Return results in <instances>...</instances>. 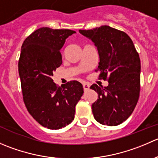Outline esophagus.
<instances>
[{"label": "esophagus", "instance_id": "esophagus-1", "mask_svg": "<svg viewBox=\"0 0 158 158\" xmlns=\"http://www.w3.org/2000/svg\"><path fill=\"white\" fill-rule=\"evenodd\" d=\"M89 88H90V85H89V84H87V83L83 84V89H84V91H87V90H89Z\"/></svg>", "mask_w": 158, "mask_h": 158}]
</instances>
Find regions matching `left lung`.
I'll use <instances>...</instances> for the list:
<instances>
[{
    "label": "left lung",
    "instance_id": "1",
    "mask_svg": "<svg viewBox=\"0 0 158 158\" xmlns=\"http://www.w3.org/2000/svg\"><path fill=\"white\" fill-rule=\"evenodd\" d=\"M79 33L95 44L99 56L97 69L99 79L109 85L93 84L98 94L92 105L94 118L102 125L116 126L128 118L138 103L140 94L141 61L131 39L125 32L109 26Z\"/></svg>",
    "mask_w": 158,
    "mask_h": 158
}]
</instances>
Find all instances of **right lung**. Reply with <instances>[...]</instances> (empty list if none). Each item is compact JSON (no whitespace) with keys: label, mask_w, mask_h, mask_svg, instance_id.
<instances>
[{"label":"right lung","mask_w":158,"mask_h":158,"mask_svg":"<svg viewBox=\"0 0 158 158\" xmlns=\"http://www.w3.org/2000/svg\"><path fill=\"white\" fill-rule=\"evenodd\" d=\"M76 31L41 27L26 38L21 47L18 71L23 98L32 117L42 126L60 129L73 122L83 88L78 81L61 87L53 82V72L62 64L60 49Z\"/></svg>","instance_id":"obj_1"}]
</instances>
